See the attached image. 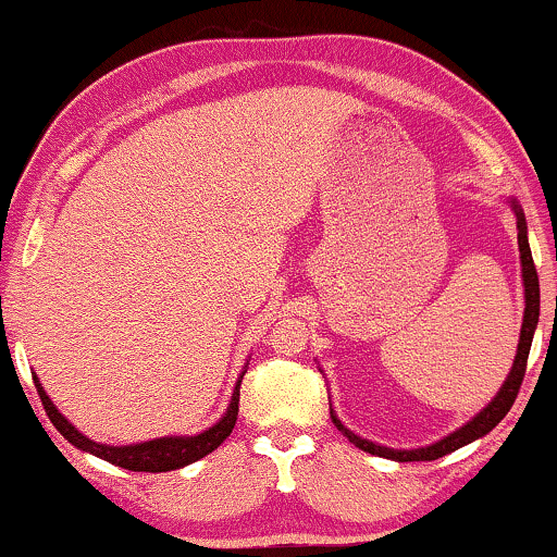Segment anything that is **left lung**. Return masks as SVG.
<instances>
[{"label":"left lung","mask_w":557,"mask_h":557,"mask_svg":"<svg viewBox=\"0 0 557 557\" xmlns=\"http://www.w3.org/2000/svg\"><path fill=\"white\" fill-rule=\"evenodd\" d=\"M515 214H517V245H520V260H522V280H524V318H522V331H520V343H517V356L512 363V371L507 375V381L499 388V394L492 398V404L487 409H482L476 417L465 424L457 432L449 434L442 442H436L432 446H421V449H388V446H379L373 442H366V438L356 436L354 432H348L346 426L335 419V413L331 411L333 424L338 426V432L343 436H348L358 449H363L368 454H379V457L386 459H396V461H432L444 457V454L457 451L459 446H465L474 438L484 436L487 432H492L499 421L507 417V411L512 409L517 394H520L522 379H524V368H528V356H530V346H532V335H535V325L540 318V282H537V270L535 262H532V252L528 245V224H524V214L520 211V207L512 201Z\"/></svg>","instance_id":"8db88e82"}]
</instances>
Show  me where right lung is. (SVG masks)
<instances>
[{"label": "right lung", "mask_w": 557, "mask_h": 557, "mask_svg": "<svg viewBox=\"0 0 557 557\" xmlns=\"http://www.w3.org/2000/svg\"><path fill=\"white\" fill-rule=\"evenodd\" d=\"M239 386H242V379L237 381V386H234L230 409H226L224 417L219 419L209 432L197 434V436H163V438H153V442L131 444V446H108V444L92 442V438H85L81 432H77V429L70 424L58 409H54V404L47 398L45 388L40 386V381H37L35 375V388L37 394H40V401L45 406L47 417L52 421V426L58 429L70 444H75L77 449L96 454V457L111 461L115 467L131 469V472H171V469H182L186 465H191V461H197L214 451L216 446L232 434L234 424H237Z\"/></svg>", "instance_id": "1"}]
</instances>
